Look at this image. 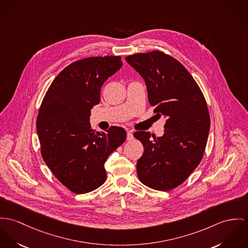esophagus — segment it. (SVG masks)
Listing matches in <instances>:
<instances>
[{"label":"esophagus","mask_w":248,"mask_h":248,"mask_svg":"<svg viewBox=\"0 0 248 248\" xmlns=\"http://www.w3.org/2000/svg\"><path fill=\"white\" fill-rule=\"evenodd\" d=\"M133 139L134 136L132 131H128V132H127V140H132Z\"/></svg>","instance_id":"34e87169"}]
</instances>
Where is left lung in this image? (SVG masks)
I'll return each mask as SVG.
<instances>
[{"label":"left lung","mask_w":248,"mask_h":248,"mask_svg":"<svg viewBox=\"0 0 248 248\" xmlns=\"http://www.w3.org/2000/svg\"><path fill=\"white\" fill-rule=\"evenodd\" d=\"M143 78L154 112L166 119L164 134L138 131L144 151L137 162L142 184L170 191L200 163L210 132L208 106L191 74L176 59L159 51L125 57Z\"/></svg>","instance_id":"obj_1"}]
</instances>
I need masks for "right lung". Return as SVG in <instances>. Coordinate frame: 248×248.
Masks as SVG:
<instances>
[{
  "label": "right lung",
  "mask_w": 248,
  "mask_h": 248,
  "mask_svg": "<svg viewBox=\"0 0 248 248\" xmlns=\"http://www.w3.org/2000/svg\"><path fill=\"white\" fill-rule=\"evenodd\" d=\"M122 66L121 57L76 61L55 78L41 103L37 132L42 157L57 179L78 194L104 184L105 162L126 139L123 127L95 132L90 124L103 84Z\"/></svg>",
  "instance_id": "1"
}]
</instances>
